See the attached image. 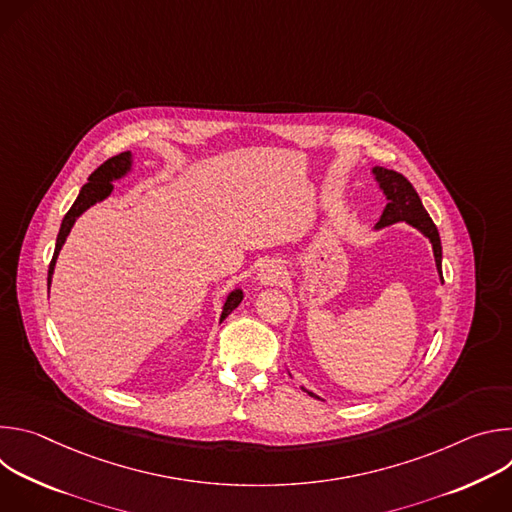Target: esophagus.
Segmentation results:
<instances>
[{
    "label": "esophagus",
    "mask_w": 512,
    "mask_h": 512,
    "mask_svg": "<svg viewBox=\"0 0 512 512\" xmlns=\"http://www.w3.org/2000/svg\"><path fill=\"white\" fill-rule=\"evenodd\" d=\"M279 275H281V269H279L275 263H265V265L259 269V273H257V281L263 283V285L275 283V281L279 279Z\"/></svg>",
    "instance_id": "1"
}]
</instances>
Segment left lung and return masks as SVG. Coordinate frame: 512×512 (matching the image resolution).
<instances>
[{
	"mask_svg": "<svg viewBox=\"0 0 512 512\" xmlns=\"http://www.w3.org/2000/svg\"><path fill=\"white\" fill-rule=\"evenodd\" d=\"M375 180L379 182V188L383 190L385 198H387V206L379 218V223L375 229H383L395 223H407L411 227H415L419 233H423L431 247H433V257H435V267L437 273H440V279L444 281L442 275V241H440V233H437V227L433 225L431 216L427 214V210L421 204L419 194L415 192V188L411 186V182L395 172V170H387V168H373ZM306 391V389H304ZM310 397H316L314 393L308 391ZM320 399V397H316Z\"/></svg>",
	"mask_w": 512,
	"mask_h": 512,
	"instance_id": "obj_1",
	"label": "left lung"
}]
</instances>
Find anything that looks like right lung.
Here are the masks:
<instances>
[{
    "instance_id": "obj_1",
    "label": "right lung",
    "mask_w": 512,
    "mask_h": 512,
    "mask_svg": "<svg viewBox=\"0 0 512 512\" xmlns=\"http://www.w3.org/2000/svg\"><path fill=\"white\" fill-rule=\"evenodd\" d=\"M131 166H133V158H131V152H123L119 156H113L109 158L105 164H101L91 176H89V182L81 188L75 204L70 206V210L64 214L62 218V225H60V231H58V237H56V247H54V255H52V261H50V267H48V289H50V281H52V273H54V265H56V259H58V253L72 229V225L77 223V218L87 210L91 208L93 204L105 200L111 192H113V182L127 176V172H131ZM243 302V289H233L231 294L227 296L225 300V306H223V314H221V322Z\"/></svg>"
}]
</instances>
